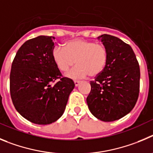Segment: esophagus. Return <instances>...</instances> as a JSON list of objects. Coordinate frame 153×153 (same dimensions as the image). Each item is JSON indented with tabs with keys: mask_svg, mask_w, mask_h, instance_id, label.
I'll list each match as a JSON object with an SVG mask.
<instances>
[{
	"mask_svg": "<svg viewBox=\"0 0 153 153\" xmlns=\"http://www.w3.org/2000/svg\"><path fill=\"white\" fill-rule=\"evenodd\" d=\"M80 81H78V80H75V81H74V83H75V86H78V85H79L80 84Z\"/></svg>",
	"mask_w": 153,
	"mask_h": 153,
	"instance_id": "esophagus-1",
	"label": "esophagus"
}]
</instances>
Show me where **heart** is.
<instances>
[{"mask_svg": "<svg viewBox=\"0 0 153 153\" xmlns=\"http://www.w3.org/2000/svg\"><path fill=\"white\" fill-rule=\"evenodd\" d=\"M108 56V49L104 44L82 39L69 40L65 47L56 46L53 50V61L60 71H67L78 64L68 74L73 78L100 75L107 65Z\"/></svg>", "mask_w": 153, "mask_h": 153, "instance_id": "heart-1", "label": "heart"}]
</instances>
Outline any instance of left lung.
<instances>
[{"instance_id":"1","label":"left lung","mask_w":153,"mask_h":153,"mask_svg":"<svg viewBox=\"0 0 153 153\" xmlns=\"http://www.w3.org/2000/svg\"><path fill=\"white\" fill-rule=\"evenodd\" d=\"M100 37L109 56L104 71L90 82L91 89L86 100L94 116L111 122L122 118L134 107L140 93V70L129 44L108 34Z\"/></svg>"}]
</instances>
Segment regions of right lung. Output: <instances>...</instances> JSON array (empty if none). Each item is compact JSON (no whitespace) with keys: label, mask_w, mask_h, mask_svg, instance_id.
<instances>
[{"label":"right lung","mask_w":153,"mask_h":153,"mask_svg":"<svg viewBox=\"0 0 153 153\" xmlns=\"http://www.w3.org/2000/svg\"><path fill=\"white\" fill-rule=\"evenodd\" d=\"M53 39L39 36L26 41L13 59L10 74L13 106L36 124H49L61 117L75 88L72 79L63 77L53 61Z\"/></svg>","instance_id":"1"}]
</instances>
